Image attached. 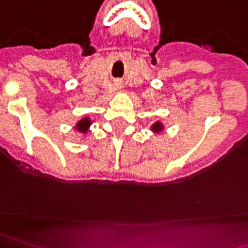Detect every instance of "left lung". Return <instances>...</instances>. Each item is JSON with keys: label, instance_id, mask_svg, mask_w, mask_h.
Segmentation results:
<instances>
[{"label": "left lung", "instance_id": "obj_1", "mask_svg": "<svg viewBox=\"0 0 248 248\" xmlns=\"http://www.w3.org/2000/svg\"><path fill=\"white\" fill-rule=\"evenodd\" d=\"M161 128H162V125H161L159 123H155V124L153 125V129H154V131H157V132H158V131H161Z\"/></svg>", "mask_w": 248, "mask_h": 248}]
</instances>
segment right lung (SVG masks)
I'll use <instances>...</instances> for the list:
<instances>
[{"instance_id": "1", "label": "right lung", "mask_w": 248, "mask_h": 248, "mask_svg": "<svg viewBox=\"0 0 248 248\" xmlns=\"http://www.w3.org/2000/svg\"><path fill=\"white\" fill-rule=\"evenodd\" d=\"M90 124H91V121L89 120V119H83V120H80L79 123H78V125H76V128L80 131V132H86L87 129H89Z\"/></svg>"}]
</instances>
